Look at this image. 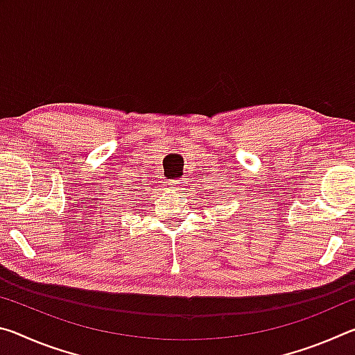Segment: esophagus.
<instances>
[{
	"instance_id": "1",
	"label": "esophagus",
	"mask_w": 355,
	"mask_h": 355,
	"mask_svg": "<svg viewBox=\"0 0 355 355\" xmlns=\"http://www.w3.org/2000/svg\"><path fill=\"white\" fill-rule=\"evenodd\" d=\"M172 186H173V188H175L177 191L183 192L184 188H186V186H188V184H186V180H184V178H180V180H175V182H172Z\"/></svg>"
}]
</instances>
